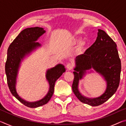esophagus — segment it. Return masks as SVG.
Instances as JSON below:
<instances>
[{
	"label": "esophagus",
	"mask_w": 126,
	"mask_h": 126,
	"mask_svg": "<svg viewBox=\"0 0 126 126\" xmlns=\"http://www.w3.org/2000/svg\"><path fill=\"white\" fill-rule=\"evenodd\" d=\"M73 67H74V64L72 62H68L67 64V65H66V67H67V69L69 70L72 69V68H73Z\"/></svg>",
	"instance_id": "obj_1"
}]
</instances>
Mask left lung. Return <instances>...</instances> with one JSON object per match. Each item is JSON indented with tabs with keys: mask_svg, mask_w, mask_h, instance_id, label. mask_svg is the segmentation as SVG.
Listing matches in <instances>:
<instances>
[{
	"mask_svg": "<svg viewBox=\"0 0 126 126\" xmlns=\"http://www.w3.org/2000/svg\"><path fill=\"white\" fill-rule=\"evenodd\" d=\"M95 42L84 54L76 57V67L72 91L80 102L92 106L103 104L116 92L120 82L121 63L117 44L103 30H98ZM93 67L104 76L107 82V89L101 96L91 99L81 94L78 89L79 80L82 78L86 70Z\"/></svg>",
	"mask_w": 126,
	"mask_h": 126,
	"instance_id": "obj_1",
	"label": "left lung"
}]
</instances>
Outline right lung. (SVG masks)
<instances>
[{
	"mask_svg": "<svg viewBox=\"0 0 126 126\" xmlns=\"http://www.w3.org/2000/svg\"><path fill=\"white\" fill-rule=\"evenodd\" d=\"M46 32L43 28L40 27L28 28L22 31L10 44L7 51V58L5 65L7 83L10 92L16 98L24 105L30 108H36L48 103L52 97L55 83L65 72L64 67L58 64L55 67L48 69L46 78L49 84L48 93L43 98L34 102L24 101L19 96L16 89V78L21 59L38 46L39 43L35 42L40 36Z\"/></svg>",
	"mask_w": 126,
	"mask_h": 126,
	"instance_id": "right-lung-1",
	"label": "right lung"
}]
</instances>
